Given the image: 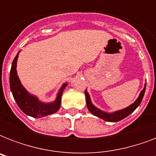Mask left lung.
Wrapping results in <instances>:
<instances>
[{
    "mask_svg": "<svg viewBox=\"0 0 156 156\" xmlns=\"http://www.w3.org/2000/svg\"><path fill=\"white\" fill-rule=\"evenodd\" d=\"M146 90V84L144 86V88L143 90L141 91L140 95L138 96V98L136 100V101L133 104H132L131 105H129V107H127L126 108L122 109V110H119V111L114 112L112 113H108V112H105L101 111L100 109L97 108L96 107H95L91 103V100H90V95L88 94V92L87 91V89L85 90V95H86V100H87V106L88 110L95 116L100 117V118L103 119L104 121H110V122H116V121H119L124 119L126 116H128L129 114H131L134 110H135L139 104H141L142 100H143V95H144V93H145Z\"/></svg>",
    "mask_w": 156,
    "mask_h": 156,
    "instance_id": "obj_1",
    "label": "left lung"
}]
</instances>
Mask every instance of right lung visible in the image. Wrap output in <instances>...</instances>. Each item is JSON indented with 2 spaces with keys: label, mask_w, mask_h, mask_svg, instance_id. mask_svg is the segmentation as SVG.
<instances>
[{
  "label": "right lung",
  "mask_w": 156,
  "mask_h": 156,
  "mask_svg": "<svg viewBox=\"0 0 156 156\" xmlns=\"http://www.w3.org/2000/svg\"><path fill=\"white\" fill-rule=\"evenodd\" d=\"M18 53L16 55L15 58L13 59L11 66L10 74H9L10 90L18 106L26 115L32 116L35 118H40L56 112L61 107V95L64 89L67 87V83L62 85L59 92L57 93V96L54 102L45 104L40 101L37 97L30 95V93L27 91V90L21 84L20 80L17 75L16 67H17Z\"/></svg>",
  "instance_id": "1"
}]
</instances>
